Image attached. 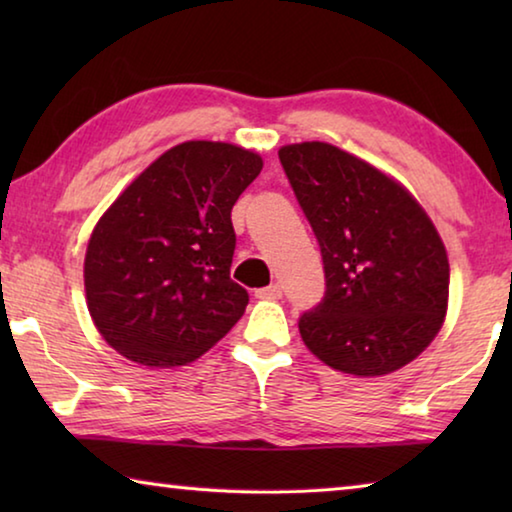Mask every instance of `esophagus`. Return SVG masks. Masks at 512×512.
<instances>
[{
    "mask_svg": "<svg viewBox=\"0 0 512 512\" xmlns=\"http://www.w3.org/2000/svg\"><path fill=\"white\" fill-rule=\"evenodd\" d=\"M257 298H264V300H277L282 298V284H271V287H264L257 291Z\"/></svg>",
    "mask_w": 512,
    "mask_h": 512,
    "instance_id": "1",
    "label": "esophagus"
}]
</instances>
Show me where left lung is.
<instances>
[{
	"mask_svg": "<svg viewBox=\"0 0 512 512\" xmlns=\"http://www.w3.org/2000/svg\"><path fill=\"white\" fill-rule=\"evenodd\" d=\"M277 155L325 268L323 300L298 320L302 341L350 375L406 366L447 314V250L427 212L397 180L332 144H289Z\"/></svg>",
	"mask_w": 512,
	"mask_h": 512,
	"instance_id": "8db88e82",
	"label": "left lung"
}]
</instances>
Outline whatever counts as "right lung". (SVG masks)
Here are the masks:
<instances>
[{
    "mask_svg": "<svg viewBox=\"0 0 512 512\" xmlns=\"http://www.w3.org/2000/svg\"><path fill=\"white\" fill-rule=\"evenodd\" d=\"M262 167L235 144L183 142L101 216L85 253V296L119 354L149 368L185 366L244 316L248 291L230 280V212Z\"/></svg>",
    "mask_w": 512,
    "mask_h": 512,
    "instance_id": "1",
    "label": "right lung"
}]
</instances>
